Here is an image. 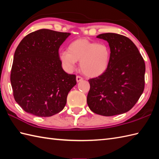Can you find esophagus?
<instances>
[{"label": "esophagus", "mask_w": 159, "mask_h": 159, "mask_svg": "<svg viewBox=\"0 0 159 159\" xmlns=\"http://www.w3.org/2000/svg\"><path fill=\"white\" fill-rule=\"evenodd\" d=\"M83 80V78L82 77H80V76H77L76 77V81H77V82H81V81H82Z\"/></svg>", "instance_id": "obj_1"}]
</instances>
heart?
<instances>
[{
	"mask_svg": "<svg viewBox=\"0 0 159 159\" xmlns=\"http://www.w3.org/2000/svg\"><path fill=\"white\" fill-rule=\"evenodd\" d=\"M59 60L62 67L68 72L76 68L77 61L84 75L90 77H98L107 70L110 50L105 43H97L86 39H80L70 43L68 50L59 52Z\"/></svg>",
	"mask_w": 159,
	"mask_h": 159,
	"instance_id": "heart-1",
	"label": "heart"
}]
</instances>
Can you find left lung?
<instances>
[{
	"mask_svg": "<svg viewBox=\"0 0 159 159\" xmlns=\"http://www.w3.org/2000/svg\"><path fill=\"white\" fill-rule=\"evenodd\" d=\"M97 37L108 42L110 60L104 73L89 80L88 105L98 115L124 114L135 105L143 93L145 62L136 45L126 37L109 33Z\"/></svg>",
	"mask_w": 159,
	"mask_h": 159,
	"instance_id": "1",
	"label": "left lung"
}]
</instances>
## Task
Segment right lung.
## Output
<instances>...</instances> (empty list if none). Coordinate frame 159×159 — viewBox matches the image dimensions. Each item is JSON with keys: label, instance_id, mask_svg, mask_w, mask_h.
I'll return each mask as SVG.
<instances>
[{"label": "right lung", "instance_id": "1", "mask_svg": "<svg viewBox=\"0 0 159 159\" xmlns=\"http://www.w3.org/2000/svg\"><path fill=\"white\" fill-rule=\"evenodd\" d=\"M70 33L41 29L21 41L13 56L11 84L17 103L26 112L50 117L64 109L76 76L66 73L58 50Z\"/></svg>", "mask_w": 159, "mask_h": 159}]
</instances>
